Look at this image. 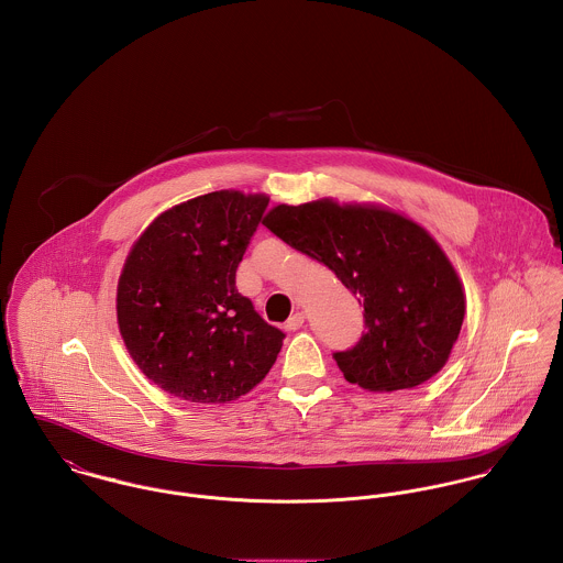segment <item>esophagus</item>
Returning <instances> with one entry per match:
<instances>
[{"instance_id": "1", "label": "esophagus", "mask_w": 563, "mask_h": 563, "mask_svg": "<svg viewBox=\"0 0 563 563\" xmlns=\"http://www.w3.org/2000/svg\"><path fill=\"white\" fill-rule=\"evenodd\" d=\"M302 323H305V312L296 311L287 321H285V330H289V332H294V330H298V328H302Z\"/></svg>"}]
</instances>
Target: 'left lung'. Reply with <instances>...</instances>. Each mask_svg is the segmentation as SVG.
<instances>
[{
	"instance_id": "8db88e82",
	"label": "left lung",
	"mask_w": 563,
	"mask_h": 563,
	"mask_svg": "<svg viewBox=\"0 0 563 563\" xmlns=\"http://www.w3.org/2000/svg\"><path fill=\"white\" fill-rule=\"evenodd\" d=\"M263 224L332 269L365 307L361 341L332 354L347 382L390 393L444 367L466 305L453 265L423 227L388 209L341 207L330 198L278 205Z\"/></svg>"
}]
</instances>
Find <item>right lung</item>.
I'll list each match as a JSON object with an SVG mask.
<instances>
[{
  "label": "right lung",
  "instance_id": "1",
  "mask_svg": "<svg viewBox=\"0 0 563 563\" xmlns=\"http://www.w3.org/2000/svg\"><path fill=\"white\" fill-rule=\"evenodd\" d=\"M267 196L235 189L181 202L140 235L119 278L117 312L135 365L166 393L227 404L252 390L283 347L235 287Z\"/></svg>",
  "mask_w": 563,
  "mask_h": 563
}]
</instances>
